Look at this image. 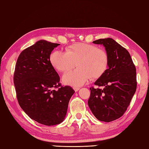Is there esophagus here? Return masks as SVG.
<instances>
[{
    "mask_svg": "<svg viewBox=\"0 0 149 149\" xmlns=\"http://www.w3.org/2000/svg\"><path fill=\"white\" fill-rule=\"evenodd\" d=\"M73 89H74L75 92H77L78 91H79L80 88H77V87H74V88H73Z\"/></svg>",
    "mask_w": 149,
    "mask_h": 149,
    "instance_id": "34e87169",
    "label": "esophagus"
}]
</instances>
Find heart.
<instances>
[{"label":"heart","instance_id":"b5f03b06","mask_svg":"<svg viewBox=\"0 0 149 149\" xmlns=\"http://www.w3.org/2000/svg\"><path fill=\"white\" fill-rule=\"evenodd\" d=\"M50 63L55 69L66 72L73 68L76 63L78 68L63 76L64 84L81 86L88 82L91 77L99 78L105 73L109 64V57L104 50L93 45L78 43L72 45L67 52L55 50L50 57Z\"/></svg>","mask_w":149,"mask_h":149}]
</instances>
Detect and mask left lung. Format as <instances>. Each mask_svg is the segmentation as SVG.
Wrapping results in <instances>:
<instances>
[{
	"label": "left lung",
	"instance_id": "1",
	"mask_svg": "<svg viewBox=\"0 0 149 149\" xmlns=\"http://www.w3.org/2000/svg\"><path fill=\"white\" fill-rule=\"evenodd\" d=\"M102 45L108 54V68L90 88L88 106L96 118L111 122L120 118L136 91V69L128 50L112 38L93 41Z\"/></svg>",
	"mask_w": 149,
	"mask_h": 149
}]
</instances>
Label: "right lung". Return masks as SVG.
Instances as JSON below:
<instances>
[{
	"label": "right lung",
	"instance_id": "1",
	"mask_svg": "<svg viewBox=\"0 0 149 149\" xmlns=\"http://www.w3.org/2000/svg\"><path fill=\"white\" fill-rule=\"evenodd\" d=\"M59 45L40 40L22 50L13 75L21 108L31 119L47 126L63 121L74 93L71 87L61 86L60 77L50 63L51 52Z\"/></svg>",
	"mask_w": 149,
	"mask_h": 149
}]
</instances>
